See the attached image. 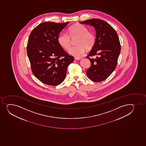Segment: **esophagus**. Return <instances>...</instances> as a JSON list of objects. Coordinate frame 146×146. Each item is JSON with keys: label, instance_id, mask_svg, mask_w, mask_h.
I'll return each instance as SVG.
<instances>
[{"label": "esophagus", "instance_id": "34e87169", "mask_svg": "<svg viewBox=\"0 0 146 146\" xmlns=\"http://www.w3.org/2000/svg\"><path fill=\"white\" fill-rule=\"evenodd\" d=\"M81 59V58H79V57H75L74 58V60H80Z\"/></svg>", "mask_w": 146, "mask_h": 146}]
</instances>
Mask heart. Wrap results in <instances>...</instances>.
Returning <instances> with one entry per match:
<instances>
[{"label":"heart","mask_w":146,"mask_h":146,"mask_svg":"<svg viewBox=\"0 0 146 146\" xmlns=\"http://www.w3.org/2000/svg\"><path fill=\"white\" fill-rule=\"evenodd\" d=\"M68 35L62 34L58 37V42L60 46L68 50L71 47V39L75 41L76 46L70 49V55L74 57H80L83 55L86 50H89L93 48L95 44L96 38L94 34L88 32L86 26L79 23L72 25L68 30Z\"/></svg>","instance_id":"heart-1"}]
</instances>
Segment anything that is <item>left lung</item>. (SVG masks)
<instances>
[{
    "label": "left lung",
    "instance_id": "1",
    "mask_svg": "<svg viewBox=\"0 0 146 146\" xmlns=\"http://www.w3.org/2000/svg\"><path fill=\"white\" fill-rule=\"evenodd\" d=\"M79 23L95 28V44L86 57L91 62L86 74L93 81H102L111 75L116 67L121 52L118 35L111 26L103 20L92 19ZM94 55L96 56L95 59L89 58Z\"/></svg>",
    "mask_w": 146,
    "mask_h": 146
}]
</instances>
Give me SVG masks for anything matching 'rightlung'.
<instances>
[{"mask_svg": "<svg viewBox=\"0 0 146 146\" xmlns=\"http://www.w3.org/2000/svg\"><path fill=\"white\" fill-rule=\"evenodd\" d=\"M69 22L40 23L30 35L27 53L33 73L44 84L55 86L66 77L68 65L74 60L58 42L59 34Z\"/></svg>", "mask_w": 146, "mask_h": 146, "instance_id": "right-lung-1", "label": "right lung"}]
</instances>
